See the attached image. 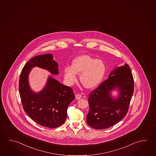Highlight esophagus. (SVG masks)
<instances>
[{"label": "esophagus", "mask_w": 156, "mask_h": 156, "mask_svg": "<svg viewBox=\"0 0 156 156\" xmlns=\"http://www.w3.org/2000/svg\"><path fill=\"white\" fill-rule=\"evenodd\" d=\"M81 98H82V95H81L80 94H76V98L77 100H79V99H80Z\"/></svg>", "instance_id": "obj_1"}]
</instances>
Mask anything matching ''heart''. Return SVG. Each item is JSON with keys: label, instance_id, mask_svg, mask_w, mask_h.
Segmentation results:
<instances>
[{"label": "heart", "instance_id": "1", "mask_svg": "<svg viewBox=\"0 0 156 156\" xmlns=\"http://www.w3.org/2000/svg\"><path fill=\"white\" fill-rule=\"evenodd\" d=\"M106 72L104 61L88 55H82L72 61L71 66H67L63 71L64 78L69 85L77 81V74L84 87L91 89L100 84Z\"/></svg>", "mask_w": 156, "mask_h": 156}]
</instances>
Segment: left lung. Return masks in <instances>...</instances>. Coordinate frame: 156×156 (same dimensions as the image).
Wrapping results in <instances>:
<instances>
[{
    "label": "left lung",
    "instance_id": "obj_1",
    "mask_svg": "<svg viewBox=\"0 0 156 156\" xmlns=\"http://www.w3.org/2000/svg\"><path fill=\"white\" fill-rule=\"evenodd\" d=\"M115 87L119 89L120 96L114 100L110 93ZM134 89V78L128 64L113 69L108 79L89 95L87 124L96 129H103L118 123L128 112Z\"/></svg>",
    "mask_w": 156,
    "mask_h": 156
}]
</instances>
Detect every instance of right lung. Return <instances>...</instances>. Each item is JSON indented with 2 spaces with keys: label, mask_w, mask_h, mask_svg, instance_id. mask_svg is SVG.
I'll list each match as a JSON object with an SVG mask.
<instances>
[{
  "label": "right lung",
  "mask_w": 156,
  "mask_h": 156,
  "mask_svg": "<svg viewBox=\"0 0 156 156\" xmlns=\"http://www.w3.org/2000/svg\"><path fill=\"white\" fill-rule=\"evenodd\" d=\"M37 66L53 74L58 73V63L52 54L38 55L31 58L23 67L20 76L19 93L22 106L28 116L39 125L55 128L66 120L69 104L75 98L71 87L49 77L46 87L41 92L30 90L28 76L31 68Z\"/></svg>",
  "instance_id": "add662e5"
}]
</instances>
